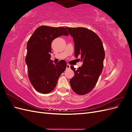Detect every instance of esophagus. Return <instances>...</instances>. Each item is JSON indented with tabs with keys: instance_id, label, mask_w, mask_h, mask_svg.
Here are the masks:
<instances>
[{
	"instance_id": "obj_1",
	"label": "esophagus",
	"mask_w": 132,
	"mask_h": 132,
	"mask_svg": "<svg viewBox=\"0 0 132 132\" xmlns=\"http://www.w3.org/2000/svg\"><path fill=\"white\" fill-rule=\"evenodd\" d=\"M70 68V65L68 64H67V69H69Z\"/></svg>"
}]
</instances>
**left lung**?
Here are the masks:
<instances>
[{
    "label": "left lung",
    "mask_w": 132,
    "mask_h": 132,
    "mask_svg": "<svg viewBox=\"0 0 132 132\" xmlns=\"http://www.w3.org/2000/svg\"><path fill=\"white\" fill-rule=\"evenodd\" d=\"M74 42L75 56L81 55V67L70 68L74 76L70 84L74 93L83 95L89 93L96 84L103 67L105 57L101 39L94 32L85 27H66Z\"/></svg>",
    "instance_id": "1"
}]
</instances>
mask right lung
<instances>
[{"label":"right lung","instance_id":"right-lung-1","mask_svg":"<svg viewBox=\"0 0 132 132\" xmlns=\"http://www.w3.org/2000/svg\"><path fill=\"white\" fill-rule=\"evenodd\" d=\"M63 35H69L65 27L41 26L34 31L27 42L25 62L28 75L34 89L40 93L48 94L52 91L66 69L64 60L55 64L51 60V43Z\"/></svg>","mask_w":132,"mask_h":132}]
</instances>
